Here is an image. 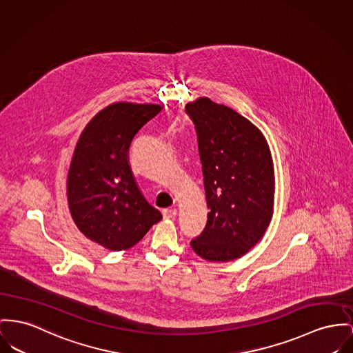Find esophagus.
Instances as JSON below:
<instances>
[{"instance_id": "obj_1", "label": "esophagus", "mask_w": 353, "mask_h": 353, "mask_svg": "<svg viewBox=\"0 0 353 353\" xmlns=\"http://www.w3.org/2000/svg\"><path fill=\"white\" fill-rule=\"evenodd\" d=\"M175 215H176V209H165L163 210V216L165 219H172V218H175Z\"/></svg>"}]
</instances>
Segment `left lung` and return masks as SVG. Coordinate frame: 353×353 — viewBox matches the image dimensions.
<instances>
[{
	"mask_svg": "<svg viewBox=\"0 0 353 353\" xmlns=\"http://www.w3.org/2000/svg\"><path fill=\"white\" fill-rule=\"evenodd\" d=\"M185 110L195 125L210 210L191 248L212 262L239 259L262 238L273 215L274 168L268 141L252 121L209 97Z\"/></svg>",
	"mask_w": 353,
	"mask_h": 353,
	"instance_id": "1",
	"label": "left lung"
}]
</instances>
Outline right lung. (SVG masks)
<instances>
[{"instance_id":"right-lung-1","label":"right lung","mask_w":353,"mask_h":353,"mask_svg":"<svg viewBox=\"0 0 353 353\" xmlns=\"http://www.w3.org/2000/svg\"><path fill=\"white\" fill-rule=\"evenodd\" d=\"M161 111L158 104L114 103L87 124L77 141L67 179L70 212L79 230L105 249L132 248L162 219L128 165L134 137Z\"/></svg>"}]
</instances>
